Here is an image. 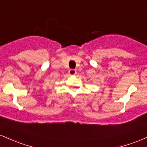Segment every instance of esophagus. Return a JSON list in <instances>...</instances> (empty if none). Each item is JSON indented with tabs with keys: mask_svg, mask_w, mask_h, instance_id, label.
<instances>
[{
	"mask_svg": "<svg viewBox=\"0 0 147 147\" xmlns=\"http://www.w3.org/2000/svg\"><path fill=\"white\" fill-rule=\"evenodd\" d=\"M76 73H77V71H76L75 70H74V69H70V70H69V74H70V75H76Z\"/></svg>",
	"mask_w": 147,
	"mask_h": 147,
	"instance_id": "esophagus-1",
	"label": "esophagus"
}]
</instances>
